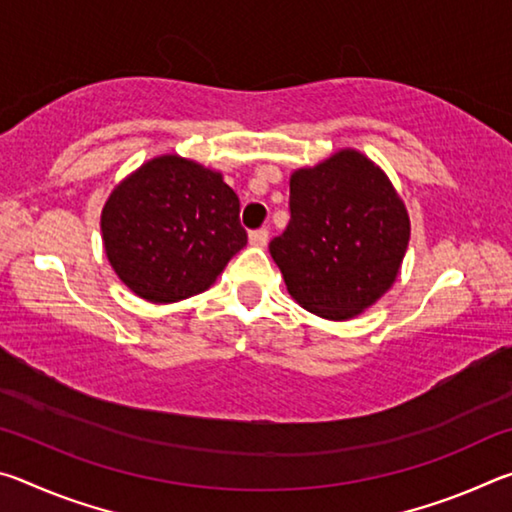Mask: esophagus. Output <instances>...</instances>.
Listing matches in <instances>:
<instances>
[{
	"instance_id": "esophagus-1",
	"label": "esophagus",
	"mask_w": 512,
	"mask_h": 512,
	"mask_svg": "<svg viewBox=\"0 0 512 512\" xmlns=\"http://www.w3.org/2000/svg\"><path fill=\"white\" fill-rule=\"evenodd\" d=\"M248 241H250V246L264 248V246L268 244V230H266V228H262V230H253V232H250Z\"/></svg>"
}]
</instances>
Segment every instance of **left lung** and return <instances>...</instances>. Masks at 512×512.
Segmentation results:
<instances>
[{
    "mask_svg": "<svg viewBox=\"0 0 512 512\" xmlns=\"http://www.w3.org/2000/svg\"><path fill=\"white\" fill-rule=\"evenodd\" d=\"M291 221L268 250L291 298L327 320H350L400 273L411 221L384 171L343 149L291 173Z\"/></svg>",
    "mask_w": 512,
    "mask_h": 512,
    "instance_id": "1",
    "label": "left lung"
}]
</instances>
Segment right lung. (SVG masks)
<instances>
[{
	"mask_svg": "<svg viewBox=\"0 0 512 512\" xmlns=\"http://www.w3.org/2000/svg\"><path fill=\"white\" fill-rule=\"evenodd\" d=\"M101 235L119 280L155 305L210 289L248 241L221 173L180 155L144 162L112 189Z\"/></svg>",
	"mask_w": 512,
	"mask_h": 512,
	"instance_id": "right-lung-1",
	"label": "right lung"
}]
</instances>
